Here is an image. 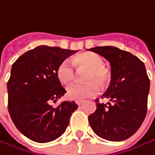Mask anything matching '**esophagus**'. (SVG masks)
Masks as SVG:
<instances>
[{
  "label": "esophagus",
  "mask_w": 155,
  "mask_h": 155,
  "mask_svg": "<svg viewBox=\"0 0 155 155\" xmlns=\"http://www.w3.org/2000/svg\"><path fill=\"white\" fill-rule=\"evenodd\" d=\"M83 102H84L83 100H76V101H75V103L77 104L78 106H81V105H82V104H83Z\"/></svg>",
  "instance_id": "esophagus-1"
}]
</instances>
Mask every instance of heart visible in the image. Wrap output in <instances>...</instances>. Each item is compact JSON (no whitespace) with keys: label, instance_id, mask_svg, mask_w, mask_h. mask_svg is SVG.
<instances>
[{"label":"heart","instance_id":"heart-1","mask_svg":"<svg viewBox=\"0 0 155 155\" xmlns=\"http://www.w3.org/2000/svg\"><path fill=\"white\" fill-rule=\"evenodd\" d=\"M73 64L77 69H86V83H74L67 88V96L71 99L83 100L96 96L100 91V85L105 86L109 79V73L104 67V60L101 56L94 52H83L75 56ZM57 75L59 81L64 83L71 82L74 78L73 66L67 61L59 64L57 70Z\"/></svg>","mask_w":155,"mask_h":155}]
</instances>
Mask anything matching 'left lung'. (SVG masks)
Segmentation results:
<instances>
[{
    "mask_svg": "<svg viewBox=\"0 0 155 155\" xmlns=\"http://www.w3.org/2000/svg\"><path fill=\"white\" fill-rule=\"evenodd\" d=\"M110 62L111 81L101 97L107 104L96 99L97 110L89 116L92 130L108 141H122L135 134L147 112L150 89L144 63L131 53L116 47L90 49Z\"/></svg>",
    "mask_w": 155,
    "mask_h": 155,
    "instance_id": "8db88e82",
    "label": "left lung"
}]
</instances>
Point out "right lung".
I'll return each mask as SVG.
<instances>
[{"label": "right lung", "instance_id": "obj_1", "mask_svg": "<svg viewBox=\"0 0 155 155\" xmlns=\"http://www.w3.org/2000/svg\"><path fill=\"white\" fill-rule=\"evenodd\" d=\"M75 52L41 45L26 51L12 64L7 84L8 110L17 129L35 142L59 137L78 108L74 101H64L58 107L50 105L66 92L57 75L58 67Z\"/></svg>", "mask_w": 155, "mask_h": 155}]
</instances>
